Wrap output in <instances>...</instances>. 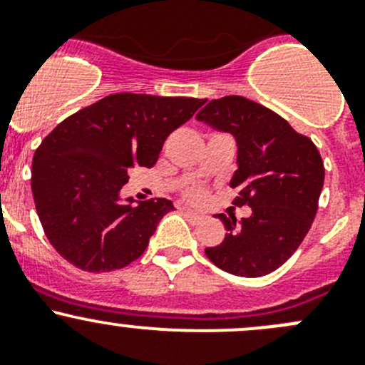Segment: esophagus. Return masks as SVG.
Listing matches in <instances>:
<instances>
[{"label": "esophagus", "instance_id": "34e87169", "mask_svg": "<svg viewBox=\"0 0 365 365\" xmlns=\"http://www.w3.org/2000/svg\"><path fill=\"white\" fill-rule=\"evenodd\" d=\"M181 211H182V215L186 216L187 220H190V222H193V223H197V222H200L202 218H204V216L202 215H198V212H195V211H191V209H186V207H181Z\"/></svg>", "mask_w": 365, "mask_h": 365}]
</instances>
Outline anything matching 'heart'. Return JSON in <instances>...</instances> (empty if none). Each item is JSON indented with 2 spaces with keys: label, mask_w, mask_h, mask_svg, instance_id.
<instances>
[{
  "label": "heart",
  "mask_w": 365,
  "mask_h": 365,
  "mask_svg": "<svg viewBox=\"0 0 365 365\" xmlns=\"http://www.w3.org/2000/svg\"><path fill=\"white\" fill-rule=\"evenodd\" d=\"M184 198L195 202V204H200V202L205 200V190L200 186H190L184 190Z\"/></svg>",
  "instance_id": "heart-1"
}]
</instances>
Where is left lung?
<instances>
[{
    "instance_id": "left-lung-1",
    "label": "left lung",
    "mask_w": 365,
    "mask_h": 365,
    "mask_svg": "<svg viewBox=\"0 0 365 365\" xmlns=\"http://www.w3.org/2000/svg\"><path fill=\"white\" fill-rule=\"evenodd\" d=\"M197 118L236 136L237 170L230 186L240 195L234 204L252 207L240 223L216 215L225 240L205 248V255L232 275H268L297 252L312 225L324 182L319 150L286 118L247 97L209 101Z\"/></svg>"
}]
</instances>
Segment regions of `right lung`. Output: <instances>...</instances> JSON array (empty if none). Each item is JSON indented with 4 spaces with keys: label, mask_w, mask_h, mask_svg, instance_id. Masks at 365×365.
Listing matches in <instances>:
<instances>
[{
    "label": "right lung",
    "mask_w": 365,
    "mask_h": 365,
    "mask_svg": "<svg viewBox=\"0 0 365 365\" xmlns=\"http://www.w3.org/2000/svg\"><path fill=\"white\" fill-rule=\"evenodd\" d=\"M195 97L111 93L60 122L35 150L31 191L46 237L76 268H125L145 252L167 198L120 200L136 167H154L172 131L204 104Z\"/></svg>",
    "instance_id": "right-lung-1"
}]
</instances>
